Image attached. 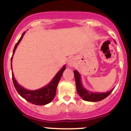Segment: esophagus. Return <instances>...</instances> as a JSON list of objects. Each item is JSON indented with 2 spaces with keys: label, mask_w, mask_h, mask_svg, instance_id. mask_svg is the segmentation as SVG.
<instances>
[{
  "label": "esophagus",
  "mask_w": 131,
  "mask_h": 131,
  "mask_svg": "<svg viewBox=\"0 0 131 131\" xmlns=\"http://www.w3.org/2000/svg\"><path fill=\"white\" fill-rule=\"evenodd\" d=\"M68 67H73L74 65H75V61L73 59H70L68 61Z\"/></svg>",
  "instance_id": "esophagus-1"
}]
</instances>
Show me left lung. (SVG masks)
Returning <instances> with one entry per match:
<instances>
[{
  "instance_id": "1",
  "label": "left lung",
  "mask_w": 131,
  "mask_h": 131,
  "mask_svg": "<svg viewBox=\"0 0 131 131\" xmlns=\"http://www.w3.org/2000/svg\"><path fill=\"white\" fill-rule=\"evenodd\" d=\"M74 73L75 79L77 92H78V94L81 96V97L85 101H92V102L101 101L103 99L106 98L114 90V89H112L111 90L105 92V93H96V92L94 93V92L88 91L83 86L82 84H81V75L79 73L77 70H74Z\"/></svg>"
}]
</instances>
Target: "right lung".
I'll use <instances>...</instances> for the list:
<instances>
[{"mask_svg":"<svg viewBox=\"0 0 131 131\" xmlns=\"http://www.w3.org/2000/svg\"><path fill=\"white\" fill-rule=\"evenodd\" d=\"M24 32L22 35L21 37L19 39L18 42L15 46L14 49H13V56L15 53L16 48L17 47L18 45L23 37V35H24ZM13 56H12V59H11V63H12V59H13ZM11 67L12 69V65L11 64ZM66 69V66L64 65L61 69L60 70L59 72L56 75V76L53 78L50 83L48 85H46L44 87L41 88L40 89L35 90H28L27 89H24V87H22L15 80L14 78V75L12 73V79H13V85H14L15 88L16 90L17 91L21 97L25 99L26 101L31 103L32 104H35L36 105H45L48 104L49 103H50L54 98L56 94V89H57V85L60 79L61 78L63 73L64 70Z\"/></svg>","mask_w":131,"mask_h":131,"instance_id":"add662e5","label":"right lung"}]
</instances>
